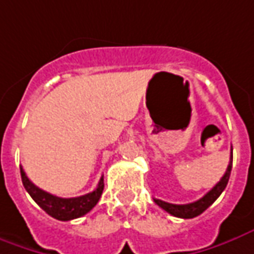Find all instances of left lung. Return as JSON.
Listing matches in <instances>:
<instances>
[{
    "label": "left lung",
    "instance_id": "left-lung-1",
    "mask_svg": "<svg viewBox=\"0 0 254 254\" xmlns=\"http://www.w3.org/2000/svg\"><path fill=\"white\" fill-rule=\"evenodd\" d=\"M231 170H232V154H231V161H229L228 168L225 171L224 177L201 199L196 200L193 203H189V204H172V203H167V201H163V200L160 199H154V203L158 204L163 210H165L167 213L174 215V217H179V218H193V217H197V215H200L204 210H207L208 207L211 206L214 201L218 199V196L224 192V189L228 185Z\"/></svg>",
    "mask_w": 254,
    "mask_h": 254
}]
</instances>
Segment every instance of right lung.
<instances>
[{
	"mask_svg": "<svg viewBox=\"0 0 254 254\" xmlns=\"http://www.w3.org/2000/svg\"><path fill=\"white\" fill-rule=\"evenodd\" d=\"M20 175H22L23 186H25L27 193L32 196V199L48 215H51L53 218L60 220V221H70V220L79 218V217L89 213L91 208L97 204L98 200L101 197V193L104 190V179L101 177L97 188L93 192L86 193V194L79 196V197L64 199V197L54 196V194L37 188L29 178L26 177L23 168H20Z\"/></svg>",
	"mask_w": 254,
	"mask_h": 254,
	"instance_id": "right-lung-1",
	"label": "right lung"
}]
</instances>
